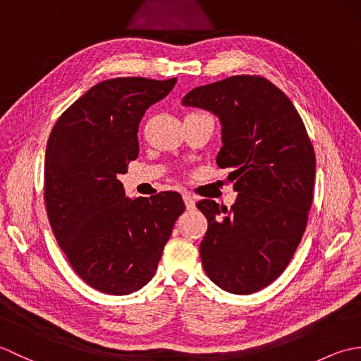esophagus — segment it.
I'll use <instances>...</instances> for the list:
<instances>
[{
  "label": "esophagus",
  "instance_id": "34e87169",
  "mask_svg": "<svg viewBox=\"0 0 361 361\" xmlns=\"http://www.w3.org/2000/svg\"><path fill=\"white\" fill-rule=\"evenodd\" d=\"M183 200H185V204H186V209L188 211H194L195 209V200L192 198V195L185 194V195H183Z\"/></svg>",
  "mask_w": 361,
  "mask_h": 361
}]
</instances>
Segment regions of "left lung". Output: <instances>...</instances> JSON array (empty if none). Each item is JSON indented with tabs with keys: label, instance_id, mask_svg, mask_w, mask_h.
<instances>
[{
	"label": "left lung",
	"instance_id": "left-lung-1",
	"mask_svg": "<svg viewBox=\"0 0 361 361\" xmlns=\"http://www.w3.org/2000/svg\"><path fill=\"white\" fill-rule=\"evenodd\" d=\"M183 105L219 116L217 166L231 169L228 178L239 192L231 209L197 203L208 220L203 268L229 293H255L286 270L307 226L317 167L307 130L290 99L260 75L197 87Z\"/></svg>",
	"mask_w": 361,
	"mask_h": 361
}]
</instances>
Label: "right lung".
<instances>
[{"label": "right lung", "mask_w": 361, "mask_h": 361, "mask_svg": "<svg viewBox=\"0 0 361 361\" xmlns=\"http://www.w3.org/2000/svg\"><path fill=\"white\" fill-rule=\"evenodd\" d=\"M176 79L116 78L97 83L54 126L44 155L46 212L73 270L106 295L142 288L157 271L178 192L126 198L119 175L137 158V127Z\"/></svg>", "instance_id": "obj_1"}]
</instances>
